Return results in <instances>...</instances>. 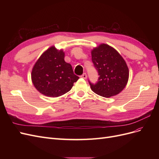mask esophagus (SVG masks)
Here are the masks:
<instances>
[{
	"instance_id": "esophagus-1",
	"label": "esophagus",
	"mask_w": 159,
	"mask_h": 159,
	"mask_svg": "<svg viewBox=\"0 0 159 159\" xmlns=\"http://www.w3.org/2000/svg\"><path fill=\"white\" fill-rule=\"evenodd\" d=\"M81 78H84V79H86V78H87V74H86L85 73L83 74L82 75H81Z\"/></svg>"
}]
</instances>
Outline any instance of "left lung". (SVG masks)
<instances>
[{"label":"left lung","mask_w":159,"mask_h":159,"mask_svg":"<svg viewBox=\"0 0 159 159\" xmlns=\"http://www.w3.org/2000/svg\"><path fill=\"white\" fill-rule=\"evenodd\" d=\"M91 59L99 75L95 84L89 83L94 93L104 98L119 93L128 82L129 71L123 57L113 47L101 44L91 50Z\"/></svg>","instance_id":"obj_1"}]
</instances>
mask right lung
I'll use <instances>...</instances> for the list:
<instances>
[{
    "mask_svg": "<svg viewBox=\"0 0 159 159\" xmlns=\"http://www.w3.org/2000/svg\"><path fill=\"white\" fill-rule=\"evenodd\" d=\"M63 50L54 46L47 49L34 66L31 78L35 88L43 95L57 98L66 93L80 78L71 64L64 60Z\"/></svg>",
    "mask_w": 159,
    "mask_h": 159,
    "instance_id": "1",
    "label": "right lung"
}]
</instances>
